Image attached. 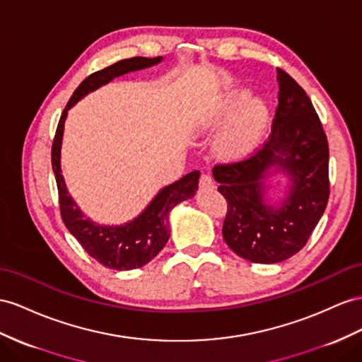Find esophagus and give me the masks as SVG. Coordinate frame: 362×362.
Returning <instances> with one entry per match:
<instances>
[{"label":"esophagus","mask_w":362,"mask_h":362,"mask_svg":"<svg viewBox=\"0 0 362 362\" xmlns=\"http://www.w3.org/2000/svg\"><path fill=\"white\" fill-rule=\"evenodd\" d=\"M199 185H200L202 189H212V188H214V180H212L211 175L202 174V177L199 180Z\"/></svg>","instance_id":"esophagus-1"}]
</instances>
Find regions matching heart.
<instances>
[{"label":"heart","mask_w":362,"mask_h":362,"mask_svg":"<svg viewBox=\"0 0 362 362\" xmlns=\"http://www.w3.org/2000/svg\"><path fill=\"white\" fill-rule=\"evenodd\" d=\"M246 90H234L220 98L196 122L199 133H208L229 124L217 139L216 153L225 160H240L260 144L269 122V110L262 99H249Z\"/></svg>","instance_id":"heart-1"}]
</instances>
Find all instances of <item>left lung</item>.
Returning <instances> with one entry per match:
<instances>
[{"label":"left lung","instance_id":"8db88e82","mask_svg":"<svg viewBox=\"0 0 362 362\" xmlns=\"http://www.w3.org/2000/svg\"><path fill=\"white\" fill-rule=\"evenodd\" d=\"M278 107L267 142L249 159L212 170L228 200L223 238L252 263H278L308 243L329 200V145L309 96L276 69ZM284 173L285 197L271 204L267 179Z\"/></svg>","mask_w":362,"mask_h":362}]
</instances>
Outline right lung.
Instances as JSON below:
<instances>
[{"mask_svg":"<svg viewBox=\"0 0 362 362\" xmlns=\"http://www.w3.org/2000/svg\"><path fill=\"white\" fill-rule=\"evenodd\" d=\"M162 57L144 58L136 57L122 59L104 70L93 73L81 82L73 93L67 107L64 108L52 146V166L57 177L61 216L70 234L75 237L86 252L102 266L116 271H132L150 263L165 247L170 238V212L180 202L192 199L199 188L200 171H192L177 182L162 188L156 194L148 206L124 225H99L87 218L78 203L69 194L66 180L61 170V148L69 110L88 93L108 84L117 76L129 71L144 70L162 62Z\"/></svg>","mask_w":362,"mask_h":362,"instance_id":"obj_1","label":"right lung"}]
</instances>
